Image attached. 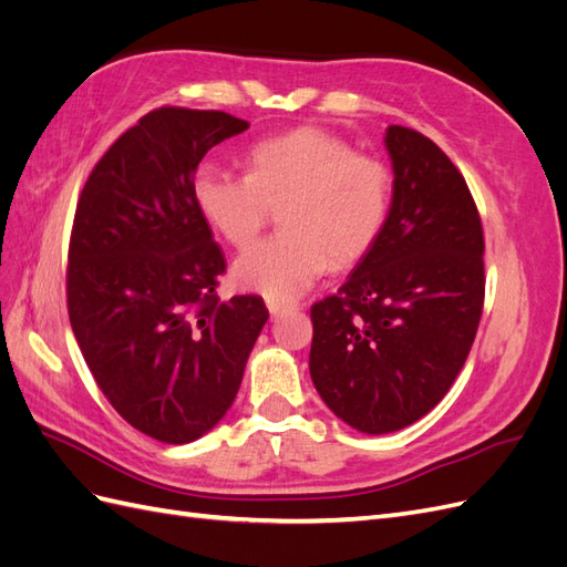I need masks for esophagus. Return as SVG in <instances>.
<instances>
[{
	"instance_id": "obj_1",
	"label": "esophagus",
	"mask_w": 567,
	"mask_h": 567,
	"mask_svg": "<svg viewBox=\"0 0 567 567\" xmlns=\"http://www.w3.org/2000/svg\"><path fill=\"white\" fill-rule=\"evenodd\" d=\"M267 310H269V315L277 319V317H281L286 310H288V305H284V302H277V300H267Z\"/></svg>"
}]
</instances>
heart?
I'll list each match as a JSON object with an SVG mask.
<instances>
[{
  "instance_id": "heart-1",
  "label": "heart",
  "mask_w": 567,
  "mask_h": 567,
  "mask_svg": "<svg viewBox=\"0 0 567 567\" xmlns=\"http://www.w3.org/2000/svg\"><path fill=\"white\" fill-rule=\"evenodd\" d=\"M194 200L234 248L250 246L278 210L284 231L234 262L241 288L288 302L329 269H346L371 250L390 208V169L321 127L257 142L248 175L203 163Z\"/></svg>"
}]
</instances>
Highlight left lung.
Instances as JSON below:
<instances>
[{
  "label": "left lung",
  "mask_w": 567,
  "mask_h": 567,
  "mask_svg": "<svg viewBox=\"0 0 567 567\" xmlns=\"http://www.w3.org/2000/svg\"><path fill=\"white\" fill-rule=\"evenodd\" d=\"M390 215L336 296L312 305L310 373L369 435L431 411L466 364L485 305V236L471 188L435 142L390 125Z\"/></svg>",
  "instance_id": "8db88e82"
}]
</instances>
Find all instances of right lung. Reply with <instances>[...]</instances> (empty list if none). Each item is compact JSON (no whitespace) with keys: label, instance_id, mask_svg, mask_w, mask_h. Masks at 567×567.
Returning <instances> with one entry per match:
<instances>
[{"label":"right lung","instance_id":"add662e5","mask_svg":"<svg viewBox=\"0 0 567 567\" xmlns=\"http://www.w3.org/2000/svg\"><path fill=\"white\" fill-rule=\"evenodd\" d=\"M248 127L221 111H151L78 198L65 267L75 340L117 414L167 444L227 414L269 317L260 296L215 293L227 262L194 200L205 153Z\"/></svg>","mask_w":567,"mask_h":567}]
</instances>
